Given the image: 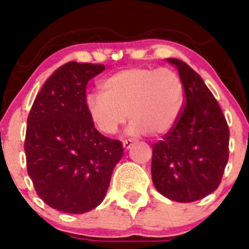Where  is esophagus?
<instances>
[{"label": "esophagus", "mask_w": 249, "mask_h": 249, "mask_svg": "<svg viewBox=\"0 0 249 249\" xmlns=\"http://www.w3.org/2000/svg\"><path fill=\"white\" fill-rule=\"evenodd\" d=\"M133 143H134V141L133 139H125L124 142H123V147H124L125 149H129L133 145Z\"/></svg>", "instance_id": "1"}]
</instances>
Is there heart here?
<instances>
[{"label": "heart", "instance_id": "heart-1", "mask_svg": "<svg viewBox=\"0 0 249 249\" xmlns=\"http://www.w3.org/2000/svg\"><path fill=\"white\" fill-rule=\"evenodd\" d=\"M101 94H88L90 121L105 135H114L129 116V133L161 135L173 128L181 112L184 87L180 76L167 68H129L108 76Z\"/></svg>", "mask_w": 249, "mask_h": 249}]
</instances>
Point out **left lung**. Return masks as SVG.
Instances as JSON below:
<instances>
[{"label": "left lung", "instance_id": "1", "mask_svg": "<svg viewBox=\"0 0 249 249\" xmlns=\"http://www.w3.org/2000/svg\"><path fill=\"white\" fill-rule=\"evenodd\" d=\"M179 71L184 108L162 141L152 145V181L163 197L195 202L217 189L229 160V126L205 82L185 62Z\"/></svg>", "mask_w": 249, "mask_h": 249}]
</instances>
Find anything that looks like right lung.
Instances as JSON below:
<instances>
[{
    "mask_svg": "<svg viewBox=\"0 0 249 249\" xmlns=\"http://www.w3.org/2000/svg\"><path fill=\"white\" fill-rule=\"evenodd\" d=\"M105 65L68 62L38 92L30 108L24 149L37 195L50 207L84 213L104 201L123 144L94 128L86 88Z\"/></svg>",
    "mask_w": 249,
    "mask_h": 249,
    "instance_id": "1",
    "label": "right lung"
}]
</instances>
